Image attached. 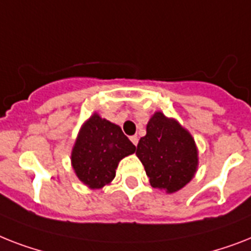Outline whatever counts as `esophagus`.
<instances>
[{"instance_id":"esophagus-1","label":"esophagus","mask_w":251,"mask_h":251,"mask_svg":"<svg viewBox=\"0 0 251 251\" xmlns=\"http://www.w3.org/2000/svg\"><path fill=\"white\" fill-rule=\"evenodd\" d=\"M130 140H131L132 144H134V146H136V144H138V136H136V135L130 136Z\"/></svg>"}]
</instances>
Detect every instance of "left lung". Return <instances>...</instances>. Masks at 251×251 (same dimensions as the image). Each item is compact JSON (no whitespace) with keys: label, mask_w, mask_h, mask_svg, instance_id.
<instances>
[{"label":"left lung","mask_w":251,"mask_h":251,"mask_svg":"<svg viewBox=\"0 0 251 251\" xmlns=\"http://www.w3.org/2000/svg\"><path fill=\"white\" fill-rule=\"evenodd\" d=\"M136 156L151 185L166 193L176 192L191 182L199 165L192 135L162 112H156L147 124V134L140 138Z\"/></svg>","instance_id":"obj_1"}]
</instances>
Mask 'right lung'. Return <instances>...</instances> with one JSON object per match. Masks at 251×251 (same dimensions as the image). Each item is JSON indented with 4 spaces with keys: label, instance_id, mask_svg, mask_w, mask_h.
<instances>
[{
    "label": "right lung",
    "instance_id": "right-lung-1",
    "mask_svg": "<svg viewBox=\"0 0 251 251\" xmlns=\"http://www.w3.org/2000/svg\"><path fill=\"white\" fill-rule=\"evenodd\" d=\"M134 152L135 146L119 125L94 113L79 130L71 160L77 178L99 189L113 180L120 161Z\"/></svg>",
    "mask_w": 251,
    "mask_h": 251
}]
</instances>
